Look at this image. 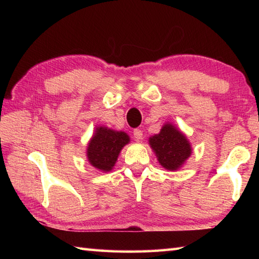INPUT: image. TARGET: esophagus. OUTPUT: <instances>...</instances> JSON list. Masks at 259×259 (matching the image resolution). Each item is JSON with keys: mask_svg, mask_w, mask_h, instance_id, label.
Listing matches in <instances>:
<instances>
[{"mask_svg": "<svg viewBox=\"0 0 259 259\" xmlns=\"http://www.w3.org/2000/svg\"><path fill=\"white\" fill-rule=\"evenodd\" d=\"M134 137L136 140H142L143 139V131L140 129H135L134 130Z\"/></svg>", "mask_w": 259, "mask_h": 259, "instance_id": "34e87169", "label": "esophagus"}]
</instances>
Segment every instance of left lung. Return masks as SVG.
<instances>
[{"instance_id":"1","label":"left lung","mask_w":259,"mask_h":259,"mask_svg":"<svg viewBox=\"0 0 259 259\" xmlns=\"http://www.w3.org/2000/svg\"><path fill=\"white\" fill-rule=\"evenodd\" d=\"M150 145L159 163L171 171L181 168L192 154L186 136L171 123H165L159 134L150 137Z\"/></svg>"}]
</instances>
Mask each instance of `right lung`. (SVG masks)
<instances>
[{
  "label": "right lung",
  "mask_w": 259,
  "mask_h": 259,
  "mask_svg": "<svg viewBox=\"0 0 259 259\" xmlns=\"http://www.w3.org/2000/svg\"><path fill=\"white\" fill-rule=\"evenodd\" d=\"M129 142V136L124 131L108 129L107 126H97L93 138L88 144V161L100 171H111L121 150Z\"/></svg>",
  "instance_id": "add662e5"
}]
</instances>
